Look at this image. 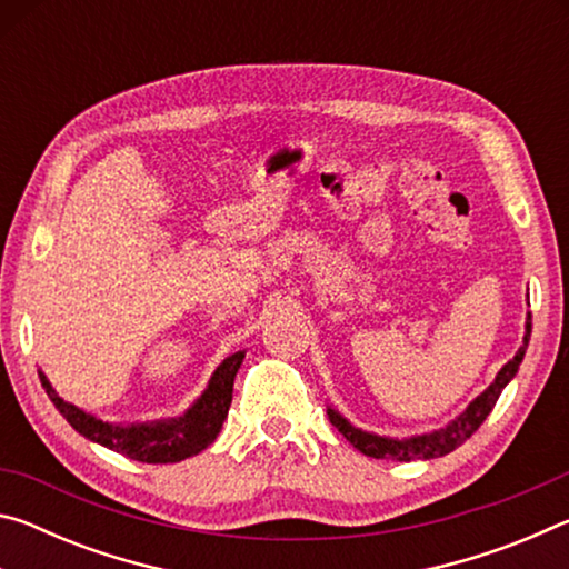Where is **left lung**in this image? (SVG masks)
<instances>
[{"instance_id": "obj_1", "label": "left lung", "mask_w": 569, "mask_h": 569, "mask_svg": "<svg viewBox=\"0 0 569 569\" xmlns=\"http://www.w3.org/2000/svg\"><path fill=\"white\" fill-rule=\"evenodd\" d=\"M529 343V321H527V333H525V343L519 346V351L515 353L512 361H507L502 366V371L497 373L495 383H489V389L485 393L469 403L467 411L459 413V419L449 423L447 429L435 431V435L427 437H417V439H407V441H397V439H383V437H373L366 435V431L353 429L349 421L339 417L333 409H329V419L336 429L341 431L346 441L361 451L366 457L373 459H397V461H411V459H435V457H445L449 451H455L459 445L475 435V431L481 427V421L489 417V411L495 409V403L499 399V393L509 383V379L515 377L519 363L525 359V349Z\"/></svg>"}]
</instances>
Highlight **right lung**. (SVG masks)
Wrapping results in <instances>:
<instances>
[{"mask_svg":"<svg viewBox=\"0 0 569 569\" xmlns=\"http://www.w3.org/2000/svg\"><path fill=\"white\" fill-rule=\"evenodd\" d=\"M240 361H243V351L228 356L218 366L206 393L186 417L160 423H142V427H112L108 421L94 419L90 413H84L82 409H77L72 403L57 397L44 373H40V381L57 411L82 437L98 441V445L112 451H120V455L130 459L148 461V465H172V461L198 455V451H203L216 441L218 431L228 417L230 399H233V379L236 371L240 369Z\"/></svg>","mask_w":569,"mask_h":569,"instance_id":"add662e5","label":"right lung"}]
</instances>
